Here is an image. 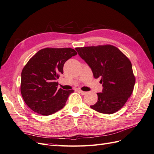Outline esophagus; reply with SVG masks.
Returning <instances> with one entry per match:
<instances>
[{
	"instance_id": "1",
	"label": "esophagus",
	"mask_w": 154,
	"mask_h": 154,
	"mask_svg": "<svg viewBox=\"0 0 154 154\" xmlns=\"http://www.w3.org/2000/svg\"><path fill=\"white\" fill-rule=\"evenodd\" d=\"M79 92L82 95H85V94H86V92H84V91H82V90H79Z\"/></svg>"
}]
</instances>
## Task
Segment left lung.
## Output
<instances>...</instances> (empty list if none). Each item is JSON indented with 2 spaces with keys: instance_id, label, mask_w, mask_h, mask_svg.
Here are the masks:
<instances>
[{
  "instance_id": "obj_1",
  "label": "left lung",
  "mask_w": 154,
  "mask_h": 154,
  "mask_svg": "<svg viewBox=\"0 0 154 154\" xmlns=\"http://www.w3.org/2000/svg\"><path fill=\"white\" fill-rule=\"evenodd\" d=\"M78 54L91 68L95 79L100 78L102 92L90 107L111 115L123 107L131 96L135 83L131 63L115 46L103 45L77 47Z\"/></svg>"
}]
</instances>
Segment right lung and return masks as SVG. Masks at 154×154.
I'll use <instances>...</instances> for the list:
<instances>
[{
    "instance_id": "add662e5",
    "label": "right lung",
    "mask_w": 154,
    "mask_h": 154,
    "mask_svg": "<svg viewBox=\"0 0 154 154\" xmlns=\"http://www.w3.org/2000/svg\"><path fill=\"white\" fill-rule=\"evenodd\" d=\"M77 53L72 48H44L31 58L21 72V92L33 111L48 116L62 109L73 90L58 88L64 63Z\"/></svg>"
}]
</instances>
